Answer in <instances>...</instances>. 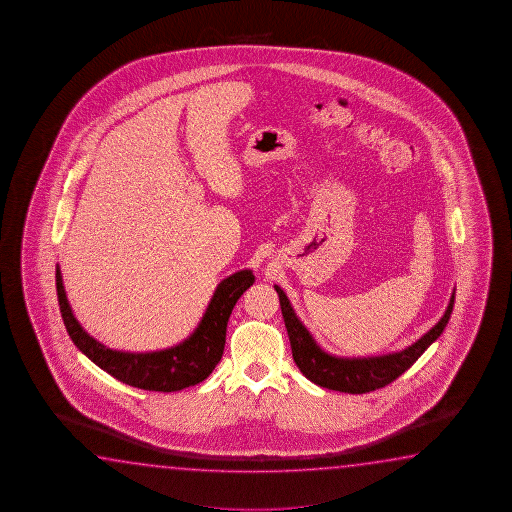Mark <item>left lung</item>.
Wrapping results in <instances>:
<instances>
[{
	"label": "left lung",
	"mask_w": 512,
	"mask_h": 512,
	"mask_svg": "<svg viewBox=\"0 0 512 512\" xmlns=\"http://www.w3.org/2000/svg\"><path fill=\"white\" fill-rule=\"evenodd\" d=\"M274 288L279 295L281 313H283L290 346H292V356L299 371L315 385H321L324 389L347 392V394H365L371 390L382 389L405 373L408 367L414 365L417 358L423 355L437 338L441 337L442 331L450 321L453 304H455V292H453L446 312L434 328L426 331L423 337L417 338L414 344H410L401 351H394L387 355L337 356L324 351L317 344L312 333L306 330V326L297 317L285 292L278 285H274Z\"/></svg>",
	"instance_id": "1"
}]
</instances>
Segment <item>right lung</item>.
<instances>
[{"label": "right lung", "mask_w": 512, "mask_h": 512, "mask_svg": "<svg viewBox=\"0 0 512 512\" xmlns=\"http://www.w3.org/2000/svg\"><path fill=\"white\" fill-rule=\"evenodd\" d=\"M254 283L251 269L238 270L218 283L215 294L209 301L199 326L190 337L184 338L177 346L161 351L130 353L104 346L91 337L73 315L68 295L62 283L61 267L55 269V285L61 306L62 321L73 344L84 355L111 374L116 380L156 392H175L206 380L217 367L226 346L227 321L234 304L243 292Z\"/></svg>", "instance_id": "1"}]
</instances>
